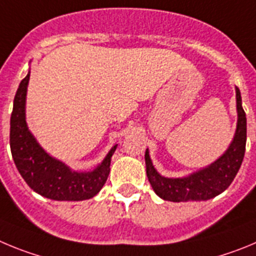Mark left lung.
<instances>
[{
	"instance_id": "1",
	"label": "left lung",
	"mask_w": 256,
	"mask_h": 256,
	"mask_svg": "<svg viewBox=\"0 0 256 256\" xmlns=\"http://www.w3.org/2000/svg\"><path fill=\"white\" fill-rule=\"evenodd\" d=\"M237 125L234 136L228 148L218 160L199 171L185 177H164L154 168L145 152L146 176L154 192L168 202H202L217 196L231 185L242 163L246 146V114L242 108L241 93L236 86Z\"/></svg>"
}]
</instances>
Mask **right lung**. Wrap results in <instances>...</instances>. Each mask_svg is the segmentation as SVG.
Instances as JSON below:
<instances>
[{
  "label": "right lung",
  "mask_w": 256,
  "mask_h": 256,
  "mask_svg": "<svg viewBox=\"0 0 256 256\" xmlns=\"http://www.w3.org/2000/svg\"><path fill=\"white\" fill-rule=\"evenodd\" d=\"M30 71L20 82L11 114L10 146L18 171L25 182L42 196L58 202H80L96 196L110 174L114 144L104 160L92 171H75L50 156L29 131L25 117L26 92Z\"/></svg>",
  "instance_id": "1"
}]
</instances>
